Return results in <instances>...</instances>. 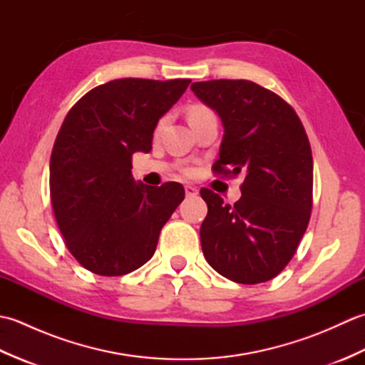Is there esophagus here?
I'll return each mask as SVG.
<instances>
[{"instance_id": "1", "label": "esophagus", "mask_w": 365, "mask_h": 365, "mask_svg": "<svg viewBox=\"0 0 365 365\" xmlns=\"http://www.w3.org/2000/svg\"><path fill=\"white\" fill-rule=\"evenodd\" d=\"M185 192H187V196H188V197H191V196H196V195H197V188L191 187V185H187V187H185Z\"/></svg>"}]
</instances>
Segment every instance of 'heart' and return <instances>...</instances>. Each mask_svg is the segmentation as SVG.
Returning a JSON list of instances; mask_svg holds the SVG:
<instances>
[{
    "instance_id": "b5f03b06",
    "label": "heart",
    "mask_w": 365,
    "mask_h": 365,
    "mask_svg": "<svg viewBox=\"0 0 365 365\" xmlns=\"http://www.w3.org/2000/svg\"><path fill=\"white\" fill-rule=\"evenodd\" d=\"M208 110L207 108H204V106H191L190 108V111H188V119L190 120H192V119H196V118H199V115H202V114H205ZM165 125V119L163 120H160V123H158V130H161V127Z\"/></svg>"
}]
</instances>
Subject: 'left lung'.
<instances>
[{"instance_id": "8db88e82", "label": "left lung", "mask_w": 365, "mask_h": 365, "mask_svg": "<svg viewBox=\"0 0 365 365\" xmlns=\"http://www.w3.org/2000/svg\"><path fill=\"white\" fill-rule=\"evenodd\" d=\"M191 91L224 127L215 173L245 177L234 205L200 190L208 207L202 252L230 281L267 282L292 260L311 218L314 163L304 127L289 103L257 83L212 80Z\"/></svg>"}]
</instances>
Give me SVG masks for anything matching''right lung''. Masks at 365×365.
<instances>
[{
	"label": "right lung",
	"instance_id": "add662e5",
	"mask_svg": "<svg viewBox=\"0 0 365 365\" xmlns=\"http://www.w3.org/2000/svg\"><path fill=\"white\" fill-rule=\"evenodd\" d=\"M190 83L113 80L66 115L51 152L50 196L67 250L92 273L122 276L149 262L183 200L177 182H135L131 155L152 150L158 120Z\"/></svg>",
	"mask_w": 365,
	"mask_h": 365
}]
</instances>
